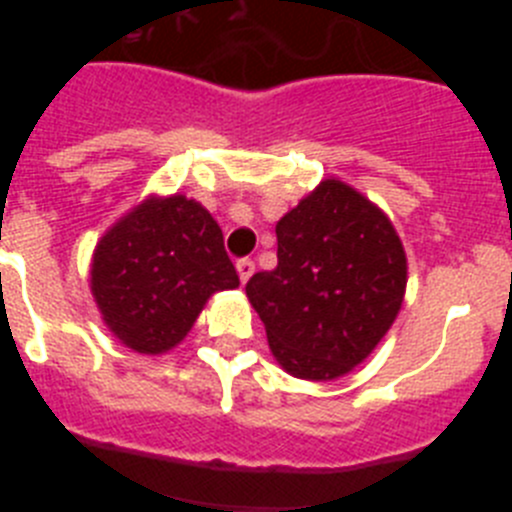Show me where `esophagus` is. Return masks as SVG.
<instances>
[{"instance_id": "1", "label": "esophagus", "mask_w": 512, "mask_h": 512, "mask_svg": "<svg viewBox=\"0 0 512 512\" xmlns=\"http://www.w3.org/2000/svg\"><path fill=\"white\" fill-rule=\"evenodd\" d=\"M235 269H238V277H241V282H248L253 271H256V264H253V259H238L235 261Z\"/></svg>"}]
</instances>
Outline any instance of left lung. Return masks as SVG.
<instances>
[{"label": "left lung", "instance_id": "1", "mask_svg": "<svg viewBox=\"0 0 512 512\" xmlns=\"http://www.w3.org/2000/svg\"><path fill=\"white\" fill-rule=\"evenodd\" d=\"M277 259L246 284L271 354L300 379L343 377L400 312L408 261L395 228L356 189L328 179L277 223Z\"/></svg>", "mask_w": 512, "mask_h": 512}]
</instances>
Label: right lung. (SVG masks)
Here are the masks:
<instances>
[{"label": "right lung", "instance_id": "1", "mask_svg": "<svg viewBox=\"0 0 512 512\" xmlns=\"http://www.w3.org/2000/svg\"><path fill=\"white\" fill-rule=\"evenodd\" d=\"M238 287L223 230L182 194L148 200L97 243L92 295L107 328L138 354L182 341L207 297Z\"/></svg>", "mask_w": 512, "mask_h": 512}]
</instances>
